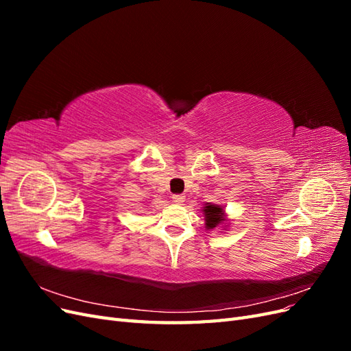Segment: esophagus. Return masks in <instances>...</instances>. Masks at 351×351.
Returning a JSON list of instances; mask_svg holds the SVG:
<instances>
[{
    "label": "esophagus",
    "mask_w": 351,
    "mask_h": 351,
    "mask_svg": "<svg viewBox=\"0 0 351 351\" xmlns=\"http://www.w3.org/2000/svg\"><path fill=\"white\" fill-rule=\"evenodd\" d=\"M184 199H186L184 195H173V202H174V204H177V205L183 204Z\"/></svg>",
    "instance_id": "1"
}]
</instances>
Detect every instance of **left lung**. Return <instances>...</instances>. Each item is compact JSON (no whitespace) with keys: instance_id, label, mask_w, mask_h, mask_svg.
Returning a JSON list of instances; mask_svg holds the SVG:
<instances>
[{"instance_id":"obj_1","label":"left lung","mask_w":351,"mask_h":351,"mask_svg":"<svg viewBox=\"0 0 351 351\" xmlns=\"http://www.w3.org/2000/svg\"><path fill=\"white\" fill-rule=\"evenodd\" d=\"M204 214H205L208 230L215 228L221 224V222H224V209H222L219 205L206 204V206L204 208Z\"/></svg>"}]
</instances>
